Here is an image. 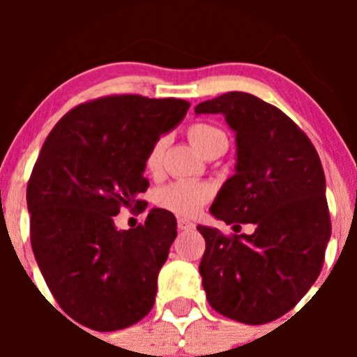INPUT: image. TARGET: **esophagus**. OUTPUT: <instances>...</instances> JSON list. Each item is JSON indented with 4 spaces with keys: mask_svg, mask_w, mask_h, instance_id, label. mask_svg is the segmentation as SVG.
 <instances>
[{
    "mask_svg": "<svg viewBox=\"0 0 357 357\" xmlns=\"http://www.w3.org/2000/svg\"><path fill=\"white\" fill-rule=\"evenodd\" d=\"M178 228L181 229V231H192V229H195V225H193L190 219L178 218Z\"/></svg>",
    "mask_w": 357,
    "mask_h": 357,
    "instance_id": "1",
    "label": "esophagus"
}]
</instances>
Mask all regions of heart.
Instances as JSON below:
<instances>
[{
  "instance_id": "1",
  "label": "heart",
  "mask_w": 357,
  "mask_h": 357,
  "mask_svg": "<svg viewBox=\"0 0 357 357\" xmlns=\"http://www.w3.org/2000/svg\"><path fill=\"white\" fill-rule=\"evenodd\" d=\"M215 136H222V132L214 126L207 124V122H195L188 128L190 142L193 143V146L199 152H202V149ZM162 146H164L162 139H158L150 146L149 153L145 157L146 171L152 172V174H155L160 169ZM208 199H211V188L207 185L195 181H176L157 192V204L162 208H167V211L179 215L197 214Z\"/></svg>"
}]
</instances>
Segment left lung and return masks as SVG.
I'll return each mask as SVG.
<instances>
[{
    "mask_svg": "<svg viewBox=\"0 0 357 357\" xmlns=\"http://www.w3.org/2000/svg\"><path fill=\"white\" fill-rule=\"evenodd\" d=\"M195 114H222L236 135L235 174L211 212L226 225L252 222V235L205 238L202 285L219 314L264 325L289 312L319 276L332 235L325 172L311 139L289 115L250 93L202 102Z\"/></svg>",
    "mask_w": 357,
    "mask_h": 357,
    "instance_id": "1",
    "label": "left lung"
}]
</instances>
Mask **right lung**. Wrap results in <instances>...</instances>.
Instances as JSON below:
<instances>
[{
  "label": "right lung",
  "mask_w": 357,
  "mask_h": 357,
  "mask_svg": "<svg viewBox=\"0 0 357 357\" xmlns=\"http://www.w3.org/2000/svg\"><path fill=\"white\" fill-rule=\"evenodd\" d=\"M190 103L110 95L68 110L43 145L27 183L31 245L60 307L96 332L128 328L153 307L176 218L152 208L145 225L117 229L121 207L139 208L145 157Z\"/></svg>",
  "instance_id": "1"
}]
</instances>
